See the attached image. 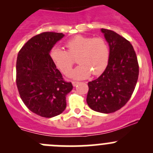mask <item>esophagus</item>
<instances>
[{"mask_svg": "<svg viewBox=\"0 0 153 153\" xmlns=\"http://www.w3.org/2000/svg\"><path fill=\"white\" fill-rule=\"evenodd\" d=\"M72 85H73V86H75L78 85V84H79V82H78V81H72Z\"/></svg>", "mask_w": 153, "mask_h": 153, "instance_id": "esophagus-1", "label": "esophagus"}]
</instances>
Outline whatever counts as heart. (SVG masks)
I'll list each match as a JSON object with an SVG mask.
<instances>
[{
    "mask_svg": "<svg viewBox=\"0 0 153 153\" xmlns=\"http://www.w3.org/2000/svg\"><path fill=\"white\" fill-rule=\"evenodd\" d=\"M67 50L55 47L51 50L52 61L64 75L72 70L78 57L80 64L70 74L75 79H84L92 73L98 75L106 69L109 62V48L102 38L77 35L66 44Z\"/></svg>",
    "mask_w": 153,
    "mask_h": 153,
    "instance_id": "obj_1",
    "label": "heart"
}]
</instances>
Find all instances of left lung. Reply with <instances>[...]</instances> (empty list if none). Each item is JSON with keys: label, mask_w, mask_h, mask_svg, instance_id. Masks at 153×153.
I'll use <instances>...</instances> for the list:
<instances>
[{"label": "left lung", "mask_w": 153, "mask_h": 153, "mask_svg": "<svg viewBox=\"0 0 153 153\" xmlns=\"http://www.w3.org/2000/svg\"><path fill=\"white\" fill-rule=\"evenodd\" d=\"M109 46V58L104 72L88 83L86 103L94 111L112 113L123 107L134 92L139 66L133 47L114 31L101 29Z\"/></svg>", "instance_id": "obj_1"}]
</instances>
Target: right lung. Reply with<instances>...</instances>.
I'll return each mask as SVG.
<instances>
[{
	"label": "right lung",
	"instance_id": "1",
	"mask_svg": "<svg viewBox=\"0 0 153 153\" xmlns=\"http://www.w3.org/2000/svg\"><path fill=\"white\" fill-rule=\"evenodd\" d=\"M63 33L46 32L32 37L19 51L16 62V84L23 102L30 111L44 118L62 113L66 95L72 89L64 81L49 52Z\"/></svg>",
	"mask_w": 153,
	"mask_h": 153
}]
</instances>
